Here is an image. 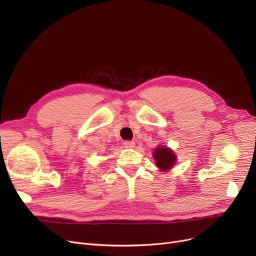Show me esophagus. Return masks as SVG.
<instances>
[{
    "label": "esophagus",
    "instance_id": "34e87169",
    "mask_svg": "<svg viewBox=\"0 0 256 256\" xmlns=\"http://www.w3.org/2000/svg\"><path fill=\"white\" fill-rule=\"evenodd\" d=\"M124 147L128 149H132L136 147V142L134 140H125L124 142Z\"/></svg>",
    "mask_w": 256,
    "mask_h": 256
}]
</instances>
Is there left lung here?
Instances as JSON below:
<instances>
[{"mask_svg":"<svg viewBox=\"0 0 256 256\" xmlns=\"http://www.w3.org/2000/svg\"><path fill=\"white\" fill-rule=\"evenodd\" d=\"M153 160L160 171L167 172L176 164V154L171 148L167 146H158L152 152Z\"/></svg>","mask_w":256,"mask_h":256,"instance_id":"obj_1","label":"left lung"}]
</instances>
